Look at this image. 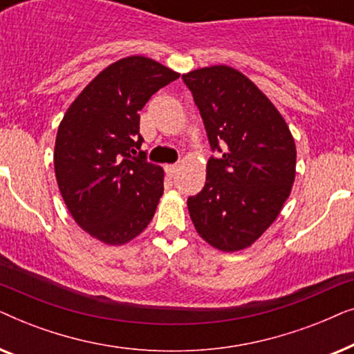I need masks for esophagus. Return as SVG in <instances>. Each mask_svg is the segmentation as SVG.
Listing matches in <instances>:
<instances>
[{
    "instance_id": "esophagus-1",
    "label": "esophagus",
    "mask_w": 354,
    "mask_h": 354,
    "mask_svg": "<svg viewBox=\"0 0 354 354\" xmlns=\"http://www.w3.org/2000/svg\"><path fill=\"white\" fill-rule=\"evenodd\" d=\"M178 171H180V167H178L177 164H167V166H166V172H167L169 177H176Z\"/></svg>"
}]
</instances>
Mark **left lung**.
I'll use <instances>...</instances> for the list:
<instances>
[{
  "label": "left lung",
  "mask_w": 354,
  "mask_h": 354,
  "mask_svg": "<svg viewBox=\"0 0 354 354\" xmlns=\"http://www.w3.org/2000/svg\"><path fill=\"white\" fill-rule=\"evenodd\" d=\"M200 109L209 158L206 183L188 198L193 225L214 248H248L269 229L292 192L295 140L282 114L248 77L229 66L182 75Z\"/></svg>",
  "instance_id": "1"
}]
</instances>
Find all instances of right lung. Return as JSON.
<instances>
[{"mask_svg":"<svg viewBox=\"0 0 354 354\" xmlns=\"http://www.w3.org/2000/svg\"><path fill=\"white\" fill-rule=\"evenodd\" d=\"M177 72L145 56L101 71L69 106L55 145L59 192L74 221L106 245H124L151 222L164 171L140 151V111Z\"/></svg>","mask_w":354,"mask_h":354,"instance_id":"add662e5","label":"right lung"}]
</instances>
